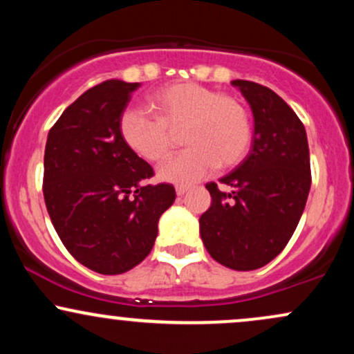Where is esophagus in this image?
<instances>
[{
	"instance_id": "34e87169",
	"label": "esophagus",
	"mask_w": 354,
	"mask_h": 354,
	"mask_svg": "<svg viewBox=\"0 0 354 354\" xmlns=\"http://www.w3.org/2000/svg\"><path fill=\"white\" fill-rule=\"evenodd\" d=\"M189 191L188 186H176V194L178 196H183V194H186Z\"/></svg>"
}]
</instances>
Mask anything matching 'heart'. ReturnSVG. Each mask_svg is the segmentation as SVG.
<instances>
[{
  "mask_svg": "<svg viewBox=\"0 0 354 354\" xmlns=\"http://www.w3.org/2000/svg\"><path fill=\"white\" fill-rule=\"evenodd\" d=\"M148 111L126 109L120 120L123 141L148 163L166 160L181 133V154L166 161L158 176L169 183H193L216 166L228 169L246 156L251 143V118L245 104L198 83H174L156 89Z\"/></svg>",
  "mask_w": 354,
  "mask_h": 354,
  "instance_id": "1",
  "label": "heart"
}]
</instances>
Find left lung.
I'll return each mask as SVG.
<instances>
[{
  "instance_id": "left-lung-1",
  "label": "left lung",
  "mask_w": 354,
  "mask_h": 354,
  "mask_svg": "<svg viewBox=\"0 0 354 354\" xmlns=\"http://www.w3.org/2000/svg\"><path fill=\"white\" fill-rule=\"evenodd\" d=\"M254 118L251 151L219 183H208L211 206L200 234L211 258L236 271L274 259L293 236L311 188L306 129L296 113L263 84L231 81Z\"/></svg>"
}]
</instances>
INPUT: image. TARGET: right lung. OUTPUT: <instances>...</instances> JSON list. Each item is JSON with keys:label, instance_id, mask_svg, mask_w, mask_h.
Listing matches in <instances>:
<instances>
[{"label": "right lung", "instance_id": "obj_1", "mask_svg": "<svg viewBox=\"0 0 354 354\" xmlns=\"http://www.w3.org/2000/svg\"><path fill=\"white\" fill-rule=\"evenodd\" d=\"M140 83L108 80L84 91L48 133L43 194L56 233L73 258L101 274L140 265L174 203L173 185H146L153 168L120 131Z\"/></svg>", "mask_w": 354, "mask_h": 354}]
</instances>
